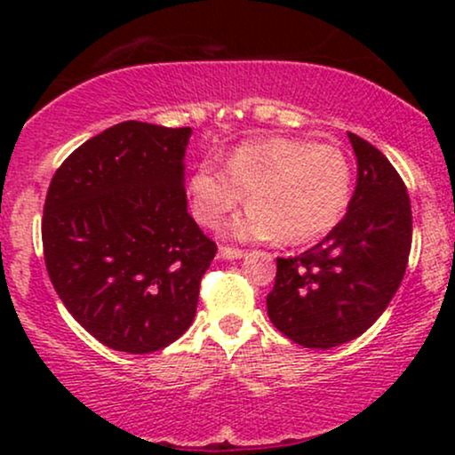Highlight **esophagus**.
<instances>
[{"instance_id":"34e87169","label":"esophagus","mask_w":455,"mask_h":455,"mask_svg":"<svg viewBox=\"0 0 455 455\" xmlns=\"http://www.w3.org/2000/svg\"><path fill=\"white\" fill-rule=\"evenodd\" d=\"M218 257L224 259V260H237L245 257L243 250L239 248H228V245H220V250H218Z\"/></svg>"}]
</instances>
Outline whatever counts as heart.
I'll return each mask as SVG.
<instances>
[{"mask_svg": "<svg viewBox=\"0 0 455 455\" xmlns=\"http://www.w3.org/2000/svg\"><path fill=\"white\" fill-rule=\"evenodd\" d=\"M188 201L203 227L250 207L227 224L228 237L306 243L342 220L353 196V166L340 148L306 139L269 137L237 145L224 169L203 160L186 181Z\"/></svg>", "mask_w": 455, "mask_h": 455, "instance_id": "heart-1", "label": "heart"}]
</instances>
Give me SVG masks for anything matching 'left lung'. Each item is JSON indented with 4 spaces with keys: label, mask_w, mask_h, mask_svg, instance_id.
<instances>
[{
    "label": "left lung",
    "mask_w": 455,
    "mask_h": 455,
    "mask_svg": "<svg viewBox=\"0 0 455 455\" xmlns=\"http://www.w3.org/2000/svg\"><path fill=\"white\" fill-rule=\"evenodd\" d=\"M357 156V188L347 216L321 243L278 259L267 315L306 348L355 340L383 315L409 263L411 198L380 151L348 132Z\"/></svg>",
    "instance_id": "left-lung-1"
}]
</instances>
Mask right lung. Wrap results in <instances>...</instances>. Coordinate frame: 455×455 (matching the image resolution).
Masks as SVG:
<instances>
[{
  "instance_id": "obj_1",
  "label": "right lung",
  "mask_w": 455,
  "mask_h": 455,
  "mask_svg": "<svg viewBox=\"0 0 455 455\" xmlns=\"http://www.w3.org/2000/svg\"><path fill=\"white\" fill-rule=\"evenodd\" d=\"M190 134L117 124L72 151L46 192L49 278L78 325L113 351H160L195 321L218 248L188 213Z\"/></svg>"
}]
</instances>
